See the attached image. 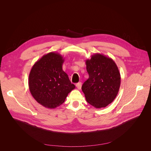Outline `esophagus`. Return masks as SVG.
<instances>
[{
  "instance_id": "obj_1",
  "label": "esophagus",
  "mask_w": 151,
  "mask_h": 151,
  "mask_svg": "<svg viewBox=\"0 0 151 151\" xmlns=\"http://www.w3.org/2000/svg\"><path fill=\"white\" fill-rule=\"evenodd\" d=\"M76 87H77V88H78V90H80V89L81 88V87H82V83H81V82L77 83L76 84Z\"/></svg>"
}]
</instances>
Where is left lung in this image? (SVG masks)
<instances>
[{
  "instance_id": "1",
  "label": "left lung",
  "mask_w": 151,
  "mask_h": 151,
  "mask_svg": "<svg viewBox=\"0 0 151 151\" xmlns=\"http://www.w3.org/2000/svg\"><path fill=\"white\" fill-rule=\"evenodd\" d=\"M88 79L82 86L87 101L96 108L105 107L116 98L121 75L115 61L101 54H94L85 61Z\"/></svg>"
}]
</instances>
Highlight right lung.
<instances>
[{"label":"right lung","instance_id":"add662e5","mask_svg":"<svg viewBox=\"0 0 151 151\" xmlns=\"http://www.w3.org/2000/svg\"><path fill=\"white\" fill-rule=\"evenodd\" d=\"M64 61L60 54L49 52L37 60L30 70L29 87L31 94L46 108L54 109L60 106L75 88L63 70Z\"/></svg>","mask_w":151,"mask_h":151}]
</instances>
